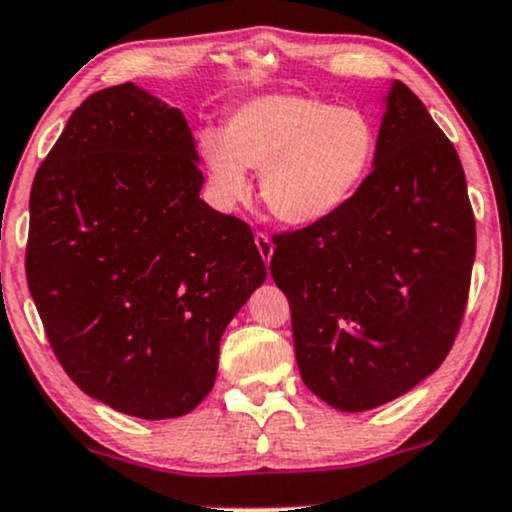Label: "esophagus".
Instances as JSON below:
<instances>
[{"label":"esophagus","instance_id":"34e87169","mask_svg":"<svg viewBox=\"0 0 512 512\" xmlns=\"http://www.w3.org/2000/svg\"><path fill=\"white\" fill-rule=\"evenodd\" d=\"M255 245H257V250H260L264 264L272 262V255H274V243H272V238H269L267 233L257 231V233H255Z\"/></svg>","mask_w":512,"mask_h":512}]
</instances>
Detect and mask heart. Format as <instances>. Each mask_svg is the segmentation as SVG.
<instances>
[{
  "label": "heart",
  "instance_id": "1",
  "mask_svg": "<svg viewBox=\"0 0 512 512\" xmlns=\"http://www.w3.org/2000/svg\"><path fill=\"white\" fill-rule=\"evenodd\" d=\"M377 147L372 116L307 95L255 97L233 109L224 133L200 135L214 195L236 205L250 193L248 169H262L264 207L291 226L341 212L367 181Z\"/></svg>",
  "mask_w": 512,
  "mask_h": 512
}]
</instances>
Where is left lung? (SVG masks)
Here are the masks:
<instances>
[{
    "mask_svg": "<svg viewBox=\"0 0 512 512\" xmlns=\"http://www.w3.org/2000/svg\"><path fill=\"white\" fill-rule=\"evenodd\" d=\"M372 174L334 217L274 236L295 362L315 396L372 410L436 372L458 334L474 214L451 140L393 80Z\"/></svg>",
    "mask_w": 512,
    "mask_h": 512,
    "instance_id": "left-lung-1",
    "label": "left lung"
}]
</instances>
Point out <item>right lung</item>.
<instances>
[{
    "instance_id": "add662e5",
    "label": "right lung",
    "mask_w": 512,
    "mask_h": 512,
    "mask_svg": "<svg viewBox=\"0 0 512 512\" xmlns=\"http://www.w3.org/2000/svg\"><path fill=\"white\" fill-rule=\"evenodd\" d=\"M186 116L133 83L90 95L30 190L28 288L64 372L123 415H188L267 279L250 226L200 200Z\"/></svg>"
}]
</instances>
